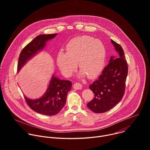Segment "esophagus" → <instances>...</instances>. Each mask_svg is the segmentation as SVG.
Wrapping results in <instances>:
<instances>
[{
	"label": "esophagus",
	"mask_w": 150,
	"mask_h": 150,
	"mask_svg": "<svg viewBox=\"0 0 150 150\" xmlns=\"http://www.w3.org/2000/svg\"><path fill=\"white\" fill-rule=\"evenodd\" d=\"M73 87L74 89L75 90H81L82 87V85L80 83H78V82H76L73 85Z\"/></svg>",
	"instance_id": "34e87169"
}]
</instances>
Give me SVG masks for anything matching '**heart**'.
<instances>
[{"label": "heart", "mask_w": 150, "mask_h": 150, "mask_svg": "<svg viewBox=\"0 0 150 150\" xmlns=\"http://www.w3.org/2000/svg\"><path fill=\"white\" fill-rule=\"evenodd\" d=\"M67 53L60 51L56 63L62 74L70 77L76 71L77 63L81 69L80 75L97 77L104 69L107 52L103 42L94 37L83 35L70 40L66 47Z\"/></svg>", "instance_id": "heart-1"}]
</instances>
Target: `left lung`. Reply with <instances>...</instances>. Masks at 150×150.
<instances>
[{"instance_id": "left-lung-1", "label": "left lung", "mask_w": 150, "mask_h": 150, "mask_svg": "<svg viewBox=\"0 0 150 150\" xmlns=\"http://www.w3.org/2000/svg\"><path fill=\"white\" fill-rule=\"evenodd\" d=\"M111 41L119 57L114 59L113 56L111 57L101 74L89 87L94 93V97L87 105L96 113H104L114 108L122 100L125 91L127 63L121 46L113 40Z\"/></svg>"}]
</instances>
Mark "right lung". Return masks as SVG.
<instances>
[{
    "label": "right lung",
    "mask_w": 150,
    "mask_h": 150,
    "mask_svg": "<svg viewBox=\"0 0 150 150\" xmlns=\"http://www.w3.org/2000/svg\"><path fill=\"white\" fill-rule=\"evenodd\" d=\"M57 34H41L37 36L21 51L18 63V72L27 61L33 57L37 52L42 50L46 42L53 38ZM72 82L70 81L61 80L53 75L49 87L42 97L31 100L24 96L25 100L30 108L34 112L46 116L57 114L65 106L67 94L71 90Z\"/></svg>",
    "instance_id": "1"
}]
</instances>
